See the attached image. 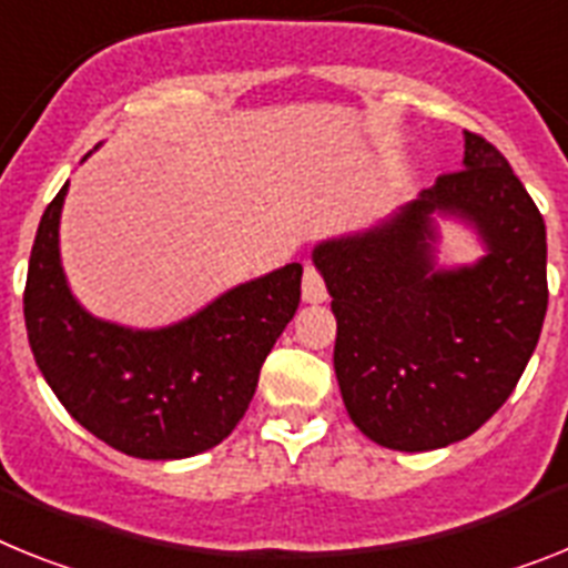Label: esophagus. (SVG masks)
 <instances>
[{"instance_id": "1", "label": "esophagus", "mask_w": 568, "mask_h": 568, "mask_svg": "<svg viewBox=\"0 0 568 568\" xmlns=\"http://www.w3.org/2000/svg\"><path fill=\"white\" fill-rule=\"evenodd\" d=\"M326 297V283H323L321 271L314 268V265H306V274H303V300L306 303H323Z\"/></svg>"}]
</instances>
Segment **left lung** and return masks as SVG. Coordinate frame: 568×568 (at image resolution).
<instances>
[{
  "instance_id": "8db88e82",
  "label": "left lung",
  "mask_w": 568,
  "mask_h": 568,
  "mask_svg": "<svg viewBox=\"0 0 568 568\" xmlns=\"http://www.w3.org/2000/svg\"><path fill=\"white\" fill-rule=\"evenodd\" d=\"M477 225L489 254L432 268V213ZM337 317L335 373L357 430L389 450L468 438L517 387L549 306L546 222L497 146L465 132L462 170L375 231L314 247Z\"/></svg>"
}]
</instances>
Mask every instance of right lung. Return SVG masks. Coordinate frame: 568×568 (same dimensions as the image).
I'll list each match as a JSON object with an SVG mask.
<instances>
[{"label": "right lung", "mask_w": 568, "mask_h": 568, "mask_svg": "<svg viewBox=\"0 0 568 568\" xmlns=\"http://www.w3.org/2000/svg\"><path fill=\"white\" fill-rule=\"evenodd\" d=\"M65 190L42 213L22 294L40 373L71 418L121 454L184 459L211 450L245 416L262 364L297 312L303 265L236 285L175 326L103 323L65 285L57 240Z\"/></svg>", "instance_id": "1"}]
</instances>
